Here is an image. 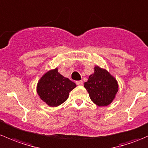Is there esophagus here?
Returning a JSON list of instances; mask_svg holds the SVG:
<instances>
[{"label": "esophagus", "mask_w": 148, "mask_h": 148, "mask_svg": "<svg viewBox=\"0 0 148 148\" xmlns=\"http://www.w3.org/2000/svg\"><path fill=\"white\" fill-rule=\"evenodd\" d=\"M76 84H77V85H79V86H82V85L83 84V82L82 81V80H81V81H77V82H76Z\"/></svg>", "instance_id": "obj_1"}]
</instances>
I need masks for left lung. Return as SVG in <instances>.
I'll list each match as a JSON object with an SVG mask.
<instances>
[{
  "mask_svg": "<svg viewBox=\"0 0 148 148\" xmlns=\"http://www.w3.org/2000/svg\"><path fill=\"white\" fill-rule=\"evenodd\" d=\"M89 97L99 107L109 105L115 99L119 90L117 79L105 69L96 65L95 72L84 84Z\"/></svg>",
  "mask_w": 148,
  "mask_h": 148,
  "instance_id": "8db88e82",
  "label": "left lung"
}]
</instances>
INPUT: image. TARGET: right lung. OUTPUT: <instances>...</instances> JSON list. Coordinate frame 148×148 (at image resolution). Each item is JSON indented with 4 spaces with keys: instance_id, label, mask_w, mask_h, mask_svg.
Segmentation results:
<instances>
[{
    "instance_id": "1",
    "label": "right lung",
    "mask_w": 148,
    "mask_h": 148,
    "mask_svg": "<svg viewBox=\"0 0 148 148\" xmlns=\"http://www.w3.org/2000/svg\"><path fill=\"white\" fill-rule=\"evenodd\" d=\"M76 84L58 71V68L50 69L40 78L36 92L40 99L51 107H58L67 100L69 92Z\"/></svg>"
}]
</instances>
